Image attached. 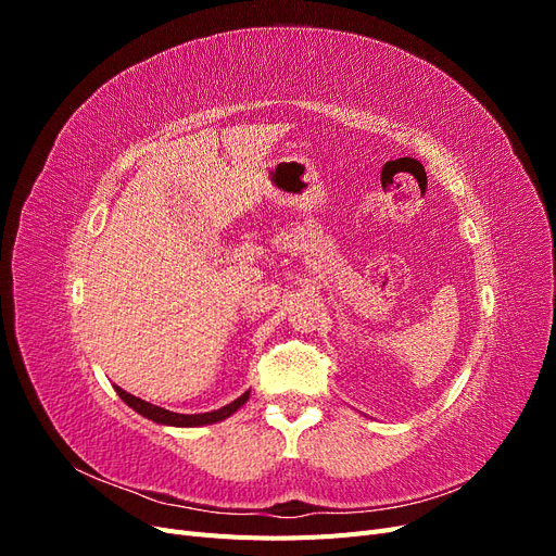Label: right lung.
Here are the masks:
<instances>
[{"label": "right lung", "mask_w": 556, "mask_h": 556, "mask_svg": "<svg viewBox=\"0 0 556 556\" xmlns=\"http://www.w3.org/2000/svg\"><path fill=\"white\" fill-rule=\"evenodd\" d=\"M115 392L117 396H121L129 408L137 410L139 415L153 419V422L157 425H166V427H204V425H215V422H223V419H227L229 415L237 413L243 403L250 399V392L241 394L239 399H233L231 403H227V406L217 408V410H211V413H197V415H180V413H172L166 408H160L155 406V403H148L139 396H134L125 390H121V387L115 384Z\"/></svg>", "instance_id": "1"}]
</instances>
